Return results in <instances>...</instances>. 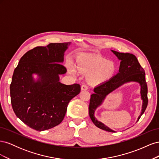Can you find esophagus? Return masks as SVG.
Returning a JSON list of instances; mask_svg holds the SVG:
<instances>
[{
    "mask_svg": "<svg viewBox=\"0 0 159 159\" xmlns=\"http://www.w3.org/2000/svg\"><path fill=\"white\" fill-rule=\"evenodd\" d=\"M88 89V87L86 85H82L81 87V90H87Z\"/></svg>",
    "mask_w": 159,
    "mask_h": 159,
    "instance_id": "34e87169",
    "label": "esophagus"
}]
</instances>
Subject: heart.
<instances>
[{
	"instance_id": "b5f03b06",
	"label": "heart",
	"mask_w": 159,
	"mask_h": 159,
	"mask_svg": "<svg viewBox=\"0 0 159 159\" xmlns=\"http://www.w3.org/2000/svg\"><path fill=\"white\" fill-rule=\"evenodd\" d=\"M68 70L72 74H75L77 71L88 74L87 79L89 82L98 84L111 78L116 70V66L113 61L102 57L81 56L77 59L75 66L68 65Z\"/></svg>"
}]
</instances>
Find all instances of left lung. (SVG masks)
<instances>
[{"label":"left lung","instance_id":"8db88e82","mask_svg":"<svg viewBox=\"0 0 159 159\" xmlns=\"http://www.w3.org/2000/svg\"><path fill=\"white\" fill-rule=\"evenodd\" d=\"M112 52L121 60L119 73L112 78L104 83L99 84L94 88L93 94L91 95L89 105V114L91 121L96 127L109 132H115L105 126L102 122L98 121L94 117L95 110L102 105L105 97L125 83L129 81H136L141 85V95L143 99L142 112L138 118V121L145 112L148 105L147 85L145 80V70L139 63L136 56L129 53H120Z\"/></svg>","mask_w":159,"mask_h":159}]
</instances>
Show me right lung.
<instances>
[{
    "label": "right lung",
    "mask_w": 159,
    "mask_h": 159,
    "mask_svg": "<svg viewBox=\"0 0 159 159\" xmlns=\"http://www.w3.org/2000/svg\"><path fill=\"white\" fill-rule=\"evenodd\" d=\"M70 42L50 43L28 51L14 71L10 85L11 104L17 117L36 131L59 125L70 101L80 93V84L65 85L59 75L67 70L62 65L64 52ZM39 78L36 82L32 74Z\"/></svg>",
    "instance_id": "1"
}]
</instances>
